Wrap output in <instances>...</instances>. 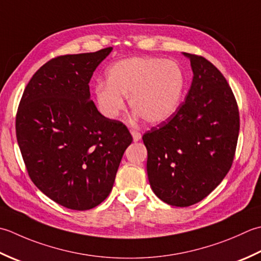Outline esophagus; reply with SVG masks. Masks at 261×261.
Masks as SVG:
<instances>
[{"instance_id":"obj_1","label":"esophagus","mask_w":261,"mask_h":261,"mask_svg":"<svg viewBox=\"0 0 261 261\" xmlns=\"http://www.w3.org/2000/svg\"><path fill=\"white\" fill-rule=\"evenodd\" d=\"M130 134H132V136H133V140H134L135 142H137V141H140L141 138H142V135H141V133H138L137 130H134V129H132L130 130Z\"/></svg>"}]
</instances>
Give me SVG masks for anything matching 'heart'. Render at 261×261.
<instances>
[{
	"instance_id": "1",
	"label": "heart",
	"mask_w": 261,
	"mask_h": 261,
	"mask_svg": "<svg viewBox=\"0 0 261 261\" xmlns=\"http://www.w3.org/2000/svg\"><path fill=\"white\" fill-rule=\"evenodd\" d=\"M186 75L177 62L161 57H134L119 61L107 72V83L95 87L101 113L116 119L129 107L148 123H161L181 103Z\"/></svg>"
}]
</instances>
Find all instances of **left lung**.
<instances>
[{
  "label": "left lung",
  "instance_id": "1",
  "mask_svg": "<svg viewBox=\"0 0 261 261\" xmlns=\"http://www.w3.org/2000/svg\"><path fill=\"white\" fill-rule=\"evenodd\" d=\"M194 77L186 101L143 135L147 177L164 203L187 207L208 196L231 169L240 116L223 74L205 57L184 53Z\"/></svg>",
  "mask_w": 261,
  "mask_h": 261
}]
</instances>
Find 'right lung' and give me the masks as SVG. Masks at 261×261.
<instances>
[{
  "label": "right lung",
  "instance_id": "right-lung-1",
  "mask_svg": "<svg viewBox=\"0 0 261 261\" xmlns=\"http://www.w3.org/2000/svg\"><path fill=\"white\" fill-rule=\"evenodd\" d=\"M113 47L44 64L23 91L15 133L36 187L66 208L87 211L108 197L133 137L90 100L89 83Z\"/></svg>",
  "mask_w": 261,
  "mask_h": 261
}]
</instances>
